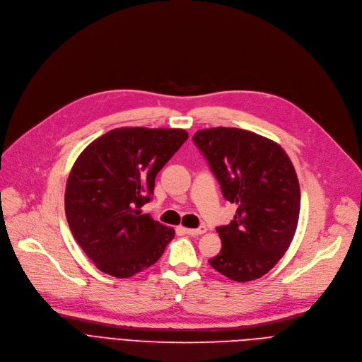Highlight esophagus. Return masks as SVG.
<instances>
[{
	"label": "esophagus",
	"mask_w": 362,
	"mask_h": 362,
	"mask_svg": "<svg viewBox=\"0 0 362 362\" xmlns=\"http://www.w3.org/2000/svg\"><path fill=\"white\" fill-rule=\"evenodd\" d=\"M184 230H185V233H188V235H191V237H199V235H202V233L206 232V226H199L196 229L185 228Z\"/></svg>",
	"instance_id": "34e87169"
}]
</instances>
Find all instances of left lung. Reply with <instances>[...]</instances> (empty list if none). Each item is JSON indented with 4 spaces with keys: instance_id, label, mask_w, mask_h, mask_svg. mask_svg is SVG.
I'll return each mask as SVG.
<instances>
[{
    "instance_id": "1",
    "label": "left lung",
    "mask_w": 362,
    "mask_h": 362,
    "mask_svg": "<svg viewBox=\"0 0 362 362\" xmlns=\"http://www.w3.org/2000/svg\"><path fill=\"white\" fill-rule=\"evenodd\" d=\"M194 144L237 204L229 225L216 228L222 248L209 263L235 282L262 278L289 248L300 218V182L284 148L241 129L199 130Z\"/></svg>"
}]
</instances>
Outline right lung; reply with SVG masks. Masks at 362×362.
<instances>
[{
  "label": "right lung",
  "instance_id": "add662e5",
  "mask_svg": "<svg viewBox=\"0 0 362 362\" xmlns=\"http://www.w3.org/2000/svg\"><path fill=\"white\" fill-rule=\"evenodd\" d=\"M188 139L181 129L122 127L93 140L74 162L66 187L73 237L103 273L130 278L155 264L175 230L140 207L155 178Z\"/></svg>",
  "mask_w": 362,
  "mask_h": 362
}]
</instances>
